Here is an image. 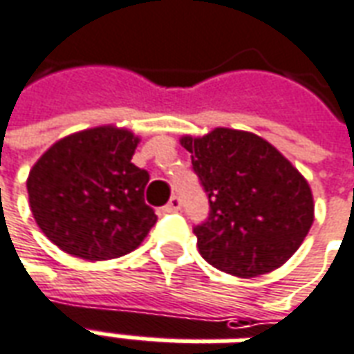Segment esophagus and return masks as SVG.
<instances>
[{"label":"esophagus","instance_id":"34e87169","mask_svg":"<svg viewBox=\"0 0 354 354\" xmlns=\"http://www.w3.org/2000/svg\"><path fill=\"white\" fill-rule=\"evenodd\" d=\"M180 209H182V199L178 195H172L170 201L162 207V212H178Z\"/></svg>","mask_w":354,"mask_h":354}]
</instances>
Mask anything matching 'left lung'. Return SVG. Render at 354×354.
Instances as JSON below:
<instances>
[{"label":"left lung","instance_id":"left-lung-1","mask_svg":"<svg viewBox=\"0 0 354 354\" xmlns=\"http://www.w3.org/2000/svg\"><path fill=\"white\" fill-rule=\"evenodd\" d=\"M180 143L192 153L211 209L194 228L203 259L239 278L286 263L315 220L313 194L299 170L251 132L216 128Z\"/></svg>","mask_w":354,"mask_h":354}]
</instances>
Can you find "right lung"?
<instances>
[{
    "label": "right lung",
    "instance_id": "1",
    "mask_svg": "<svg viewBox=\"0 0 354 354\" xmlns=\"http://www.w3.org/2000/svg\"><path fill=\"white\" fill-rule=\"evenodd\" d=\"M138 138L100 126L53 143L26 187L39 230L65 253L109 261L134 251L157 222L145 203L149 172L132 162Z\"/></svg>",
    "mask_w": 354,
    "mask_h": 354
}]
</instances>
